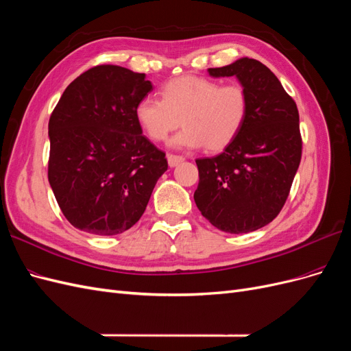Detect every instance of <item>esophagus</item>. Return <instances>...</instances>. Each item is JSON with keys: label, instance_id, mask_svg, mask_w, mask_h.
Returning a JSON list of instances; mask_svg holds the SVG:
<instances>
[{"label": "esophagus", "instance_id": "1", "mask_svg": "<svg viewBox=\"0 0 351 351\" xmlns=\"http://www.w3.org/2000/svg\"><path fill=\"white\" fill-rule=\"evenodd\" d=\"M168 165L169 167H177L178 164H182L183 161H184V158L183 156H180V155H168Z\"/></svg>", "mask_w": 351, "mask_h": 351}]
</instances>
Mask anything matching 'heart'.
I'll return each instance as SVG.
<instances>
[{
  "mask_svg": "<svg viewBox=\"0 0 351 351\" xmlns=\"http://www.w3.org/2000/svg\"><path fill=\"white\" fill-rule=\"evenodd\" d=\"M162 99L143 97L136 104L134 119L151 141L162 142L180 125L169 145L176 149L221 151L236 139L249 115V93L240 83L182 76L168 82Z\"/></svg>",
  "mask_w": 351,
  "mask_h": 351,
  "instance_id": "obj_1",
  "label": "heart"
}]
</instances>
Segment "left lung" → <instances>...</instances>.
Instances as JSON below:
<instances>
[{
    "instance_id": "1",
    "label": "left lung",
    "mask_w": 351,
    "mask_h": 351,
    "mask_svg": "<svg viewBox=\"0 0 351 351\" xmlns=\"http://www.w3.org/2000/svg\"><path fill=\"white\" fill-rule=\"evenodd\" d=\"M236 76L249 93L241 132L219 155L196 159L195 202L212 226L230 234L259 230L280 214L302 159L299 111L277 76L249 57L208 69Z\"/></svg>"
}]
</instances>
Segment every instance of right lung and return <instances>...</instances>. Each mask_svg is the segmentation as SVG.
<instances>
[{
    "label": "right lung",
    "instance_id": "add662e5",
    "mask_svg": "<svg viewBox=\"0 0 351 351\" xmlns=\"http://www.w3.org/2000/svg\"><path fill=\"white\" fill-rule=\"evenodd\" d=\"M152 89L143 73L97 66L61 95L48 124V180L73 227L115 236L143 215L168 168L134 119L136 104Z\"/></svg>",
    "mask_w": 351,
    "mask_h": 351
}]
</instances>
